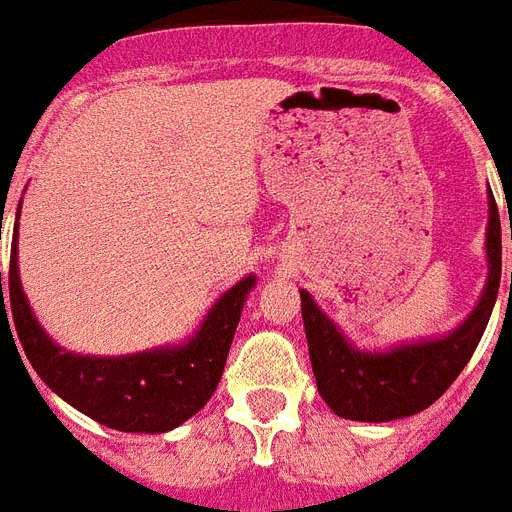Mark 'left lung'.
<instances>
[{"mask_svg":"<svg viewBox=\"0 0 512 512\" xmlns=\"http://www.w3.org/2000/svg\"><path fill=\"white\" fill-rule=\"evenodd\" d=\"M486 260H489V276H486L484 295L460 327L436 340L404 342L382 353L353 348L335 321L303 289L300 305H303L311 366L321 398L327 401L329 409L345 420L388 422L412 417L444 396L484 337L500 292L502 231L492 191H489V225H486Z\"/></svg>","mask_w":512,"mask_h":512,"instance_id":"obj_1","label":"left lung"}]
</instances>
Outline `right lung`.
Instances as JSON below:
<instances>
[{
	"mask_svg": "<svg viewBox=\"0 0 512 512\" xmlns=\"http://www.w3.org/2000/svg\"><path fill=\"white\" fill-rule=\"evenodd\" d=\"M255 276L233 284L183 345L154 348L132 356H79L47 337L28 308L18 273V223L10 249V308L12 324L26 358L44 385L63 401L106 428L122 433H167L199 412L223 377L236 324ZM2 295V271H0ZM10 308L0 305V324ZM10 329V321H7ZM12 335V332H10Z\"/></svg>",
	"mask_w": 512,
	"mask_h": 512,
	"instance_id": "right-lung-1",
	"label": "right lung"
}]
</instances>
